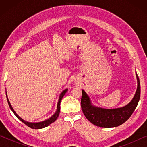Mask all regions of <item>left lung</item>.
Returning <instances> with one entry per match:
<instances>
[{
    "label": "left lung",
    "mask_w": 147,
    "mask_h": 147,
    "mask_svg": "<svg viewBox=\"0 0 147 147\" xmlns=\"http://www.w3.org/2000/svg\"><path fill=\"white\" fill-rule=\"evenodd\" d=\"M137 78V90L133 99L127 105L115 109H104L92 106L88 96L82 90L81 106L83 113L89 121L94 125L102 128H112L121 125L129 118L133 113L140 97V85Z\"/></svg>",
    "instance_id": "1"
}]
</instances>
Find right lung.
<instances>
[{
    "label": "right lung",
    "instance_id": "add662e5",
    "mask_svg": "<svg viewBox=\"0 0 147 147\" xmlns=\"http://www.w3.org/2000/svg\"><path fill=\"white\" fill-rule=\"evenodd\" d=\"M67 89H66L65 90H63V92H62V93L60 94L59 96V101H58V103H57V111L55 114H53V116H51V118H49V119L45 120V121H43V122H37V123H32V122H27L25 121V120H24L22 119L21 117H19V116L17 115V113L15 112V110H13V108H12V106L11 105V104H10V102L9 101V99H8L7 98V92H6V95H7V102H8V104H9V106L10 108H11L12 111L13 112V113L15 114V115L17 116V117L19 118V119L21 120V122H23L24 124H25L27 126H29V127L33 128V129H40V128H45V127H47V126H49V124H51V123H53L56 120H57V118L58 116H59V112H60V103H61V99L63 98V96L65 95V94L67 92Z\"/></svg>",
    "mask_w": 147,
    "mask_h": 147
}]
</instances>
